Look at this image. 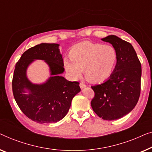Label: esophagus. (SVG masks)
I'll return each mask as SVG.
<instances>
[{"label":"esophagus","mask_w":152,"mask_h":152,"mask_svg":"<svg viewBox=\"0 0 152 152\" xmlns=\"http://www.w3.org/2000/svg\"><path fill=\"white\" fill-rule=\"evenodd\" d=\"M80 87L81 89L85 88V87H86V85L84 84V83H80Z\"/></svg>","instance_id":"34e87169"}]
</instances>
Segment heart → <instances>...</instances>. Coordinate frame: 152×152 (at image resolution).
I'll return each mask as SVG.
<instances>
[{
	"mask_svg": "<svg viewBox=\"0 0 152 152\" xmlns=\"http://www.w3.org/2000/svg\"><path fill=\"white\" fill-rule=\"evenodd\" d=\"M71 62L65 61V69L73 78L84 71L85 78L91 83L104 82L116 67L118 54L110 45L83 42L72 47L69 53Z\"/></svg>",
	"mask_w": 152,
	"mask_h": 152,
	"instance_id": "b5f03b06",
	"label": "heart"
}]
</instances>
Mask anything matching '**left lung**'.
Returning <instances> with one entry per match:
<instances>
[{"label":"left lung","mask_w":152,"mask_h":152,"mask_svg":"<svg viewBox=\"0 0 152 152\" xmlns=\"http://www.w3.org/2000/svg\"><path fill=\"white\" fill-rule=\"evenodd\" d=\"M116 49L118 60L115 69L106 81L91 86L95 96L91 102L100 118L114 121L129 114L137 104L140 94L141 64L133 46L118 36L102 38Z\"/></svg>","instance_id":"obj_1"}]
</instances>
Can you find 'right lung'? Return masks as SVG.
<instances>
[{
  "label": "right lung",
  "mask_w": 152,
  "mask_h": 152,
  "mask_svg": "<svg viewBox=\"0 0 152 152\" xmlns=\"http://www.w3.org/2000/svg\"><path fill=\"white\" fill-rule=\"evenodd\" d=\"M35 59L44 60L51 76L42 84H34L26 76L28 65ZM59 44L41 43L23 53L15 67L13 94L25 116L38 123L61 121L67 114L73 98L80 91L79 83L61 76L65 69ZM28 94H27L26 93Z\"/></svg>",
  "instance_id": "add662e5"
}]
</instances>
